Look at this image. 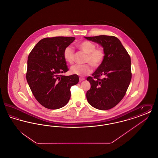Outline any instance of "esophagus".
Returning <instances> with one entry per match:
<instances>
[{"instance_id": "esophagus-1", "label": "esophagus", "mask_w": 158, "mask_h": 158, "mask_svg": "<svg viewBox=\"0 0 158 158\" xmlns=\"http://www.w3.org/2000/svg\"><path fill=\"white\" fill-rule=\"evenodd\" d=\"M85 79L83 77H79V82H82L83 81H84Z\"/></svg>"}]
</instances>
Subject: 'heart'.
Segmentation results:
<instances>
[{
  "label": "heart",
  "instance_id": "heart-1",
  "mask_svg": "<svg viewBox=\"0 0 158 158\" xmlns=\"http://www.w3.org/2000/svg\"><path fill=\"white\" fill-rule=\"evenodd\" d=\"M77 47L86 54L84 64H75L70 68V72L80 76L90 74L92 71V66L95 68L99 67L105 59V52L102 47H96V45L90 41L85 40L79 43ZM75 51L70 46L66 47L63 51V57L66 62L73 64L75 61Z\"/></svg>",
  "mask_w": 158,
  "mask_h": 158
}]
</instances>
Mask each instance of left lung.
Instances as JSON below:
<instances>
[{"label":"left lung","instance_id":"left-lung-1","mask_svg":"<svg viewBox=\"0 0 158 158\" xmlns=\"http://www.w3.org/2000/svg\"><path fill=\"white\" fill-rule=\"evenodd\" d=\"M85 38L99 44L105 52L102 64L92 76L86 79L91 86L86 92L87 100L97 109L110 110L120 102L127 90L131 79L130 57L120 41L114 36Z\"/></svg>","mask_w":158,"mask_h":158}]
</instances>
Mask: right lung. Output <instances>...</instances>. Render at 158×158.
<instances>
[{
    "label": "right lung",
    "instance_id": "add662e5",
    "mask_svg": "<svg viewBox=\"0 0 158 158\" xmlns=\"http://www.w3.org/2000/svg\"><path fill=\"white\" fill-rule=\"evenodd\" d=\"M75 40L65 37L44 38L28 56L27 81L35 98L46 108L56 110L66 105L70 98V88L79 82L76 75H61L69 70L63 51Z\"/></svg>",
    "mask_w": 158,
    "mask_h": 158
}]
</instances>
